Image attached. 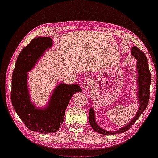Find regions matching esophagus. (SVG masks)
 Listing matches in <instances>:
<instances>
[{
	"mask_svg": "<svg viewBox=\"0 0 158 158\" xmlns=\"http://www.w3.org/2000/svg\"><path fill=\"white\" fill-rule=\"evenodd\" d=\"M91 85V81L89 78H87L85 80V81L82 83V86L84 87L85 90H87V89H89V87Z\"/></svg>",
	"mask_w": 158,
	"mask_h": 158,
	"instance_id": "obj_1",
	"label": "esophagus"
}]
</instances>
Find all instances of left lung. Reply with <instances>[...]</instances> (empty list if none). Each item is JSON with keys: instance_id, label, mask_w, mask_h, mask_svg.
Wrapping results in <instances>:
<instances>
[{"instance_id": "left-lung-1", "label": "left lung", "mask_w": 158, "mask_h": 158, "mask_svg": "<svg viewBox=\"0 0 158 158\" xmlns=\"http://www.w3.org/2000/svg\"><path fill=\"white\" fill-rule=\"evenodd\" d=\"M131 54L136 59V71L138 73L137 77V85H138V99L139 101V108L137 111L136 114L133 119L128 123L127 126L121 128L120 129L116 131L111 132L108 131L104 128L99 127L96 122L95 114L93 108H90L89 114V121L92 128L94 130V131L104 135H113L118 133H123L127 131V130L131 127V126L137 121L140 116L146 109L150 99V85L151 82V75L149 71L148 64L146 56L142 51L136 47H133L131 48Z\"/></svg>"}]
</instances>
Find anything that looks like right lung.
<instances>
[{
  "mask_svg": "<svg viewBox=\"0 0 158 158\" xmlns=\"http://www.w3.org/2000/svg\"><path fill=\"white\" fill-rule=\"evenodd\" d=\"M52 45L50 37L33 39L19 54L12 77L11 102L15 111L29 129L42 133L59 130L70 99L77 92H82L77 85L61 82L54 88L46 107H36L31 101L27 73L35 66L45 51Z\"/></svg>",
  "mask_w": 158,
  "mask_h": 158,
  "instance_id": "1",
  "label": "right lung"
}]
</instances>
